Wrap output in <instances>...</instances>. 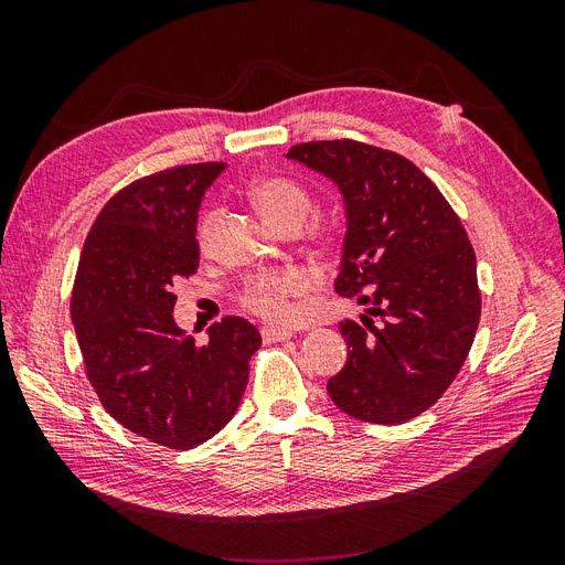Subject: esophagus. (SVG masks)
<instances>
[{
  "label": "esophagus",
  "instance_id": "esophagus-1",
  "mask_svg": "<svg viewBox=\"0 0 565 565\" xmlns=\"http://www.w3.org/2000/svg\"><path fill=\"white\" fill-rule=\"evenodd\" d=\"M262 337L266 344H276V341H287L292 339V330H282V328H264Z\"/></svg>",
  "mask_w": 565,
  "mask_h": 565
}]
</instances>
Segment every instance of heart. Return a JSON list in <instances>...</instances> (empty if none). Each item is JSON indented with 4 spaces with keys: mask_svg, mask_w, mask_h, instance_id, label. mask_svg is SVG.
<instances>
[{
    "mask_svg": "<svg viewBox=\"0 0 565 565\" xmlns=\"http://www.w3.org/2000/svg\"><path fill=\"white\" fill-rule=\"evenodd\" d=\"M249 198L254 202V207L259 210V214L278 231L287 226H301V221L311 210L309 191L287 177L256 179L249 188ZM214 221V212H207L200 221L198 241L202 247L210 243ZM306 289H309V276L297 268L262 273V276H254L245 285V303L254 313L264 316L266 320L282 322L292 313L289 299L303 295Z\"/></svg>",
    "mask_w": 565,
    "mask_h": 565,
    "instance_id": "heart-1",
    "label": "heart"
}]
</instances>
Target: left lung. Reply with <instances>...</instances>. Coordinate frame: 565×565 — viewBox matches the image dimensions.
Masks as SVG:
<instances>
[{"label":"left lung","instance_id":"obj_1","mask_svg":"<svg viewBox=\"0 0 565 565\" xmlns=\"http://www.w3.org/2000/svg\"><path fill=\"white\" fill-rule=\"evenodd\" d=\"M287 160L334 183L347 218L334 289L382 318L380 328L367 316L341 322L349 358L328 382L330 398L370 424L422 415L465 365L481 318L467 231L424 172L391 150L313 141Z\"/></svg>","mask_w":565,"mask_h":565}]
</instances>
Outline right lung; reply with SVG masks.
<instances>
[{
    "instance_id": "right-lung-1",
    "label": "right lung",
    "mask_w": 565,
    "mask_h": 565,
    "mask_svg": "<svg viewBox=\"0 0 565 565\" xmlns=\"http://www.w3.org/2000/svg\"><path fill=\"white\" fill-rule=\"evenodd\" d=\"M224 162L139 179L100 210L84 241L73 324L87 377L125 429L174 450L195 448L235 415L262 334L228 316L195 344L174 320L179 278L200 264L198 212Z\"/></svg>"
}]
</instances>
